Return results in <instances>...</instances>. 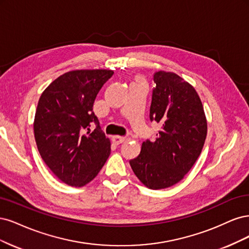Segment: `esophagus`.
<instances>
[{"label":"esophagus","instance_id":"34e87169","mask_svg":"<svg viewBox=\"0 0 249 249\" xmlns=\"http://www.w3.org/2000/svg\"><path fill=\"white\" fill-rule=\"evenodd\" d=\"M126 141L125 136H119V135H115L113 136V142L116 143V145H120V143H122Z\"/></svg>","mask_w":249,"mask_h":249}]
</instances>
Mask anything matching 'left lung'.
Segmentation results:
<instances>
[{
	"label": "left lung",
	"mask_w": 249,
	"mask_h": 249,
	"mask_svg": "<svg viewBox=\"0 0 249 249\" xmlns=\"http://www.w3.org/2000/svg\"><path fill=\"white\" fill-rule=\"evenodd\" d=\"M150 120L161 123L155 142H142L129 163L150 189H163L181 181L196 161L207 136L204 107L195 88L173 72L157 71Z\"/></svg>",
	"instance_id": "obj_1"
}]
</instances>
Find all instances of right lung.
<instances>
[{
    "instance_id": "obj_1",
    "label": "right lung",
    "mask_w": 249,
    "mask_h": 249,
    "mask_svg": "<svg viewBox=\"0 0 249 249\" xmlns=\"http://www.w3.org/2000/svg\"><path fill=\"white\" fill-rule=\"evenodd\" d=\"M114 71L74 70L59 76L38 101L34 120L37 148L64 183L81 187L98 175L110 154V142L93 111L96 96ZM94 123L96 127L89 132Z\"/></svg>"
}]
</instances>
